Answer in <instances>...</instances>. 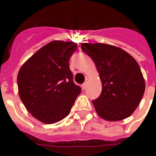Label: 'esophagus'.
Segmentation results:
<instances>
[{
  "label": "esophagus",
  "instance_id": "1",
  "mask_svg": "<svg viewBox=\"0 0 156 156\" xmlns=\"http://www.w3.org/2000/svg\"><path fill=\"white\" fill-rule=\"evenodd\" d=\"M87 82L86 81V82H84V83L81 85V87H82V89H86V88H87Z\"/></svg>",
  "mask_w": 156,
  "mask_h": 156
}]
</instances>
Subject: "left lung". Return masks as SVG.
I'll return each mask as SVG.
<instances>
[{
    "instance_id": "obj_1",
    "label": "left lung",
    "mask_w": 156,
    "mask_h": 156,
    "mask_svg": "<svg viewBox=\"0 0 156 156\" xmlns=\"http://www.w3.org/2000/svg\"><path fill=\"white\" fill-rule=\"evenodd\" d=\"M92 58L102 84L97 99L92 101L102 119L116 122L130 116L141 101L145 81L139 64L129 53L104 43H81Z\"/></svg>"
}]
</instances>
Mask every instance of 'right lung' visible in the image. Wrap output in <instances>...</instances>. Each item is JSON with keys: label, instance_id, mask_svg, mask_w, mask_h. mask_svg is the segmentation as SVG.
<instances>
[{"label": "right lung", "instance_id": "add662e5", "mask_svg": "<svg viewBox=\"0 0 156 156\" xmlns=\"http://www.w3.org/2000/svg\"><path fill=\"white\" fill-rule=\"evenodd\" d=\"M76 49L75 42L53 41L34 53L19 70L20 98L41 122L52 124L64 119L81 93L69 69V59Z\"/></svg>", "mask_w": 156, "mask_h": 156}]
</instances>
